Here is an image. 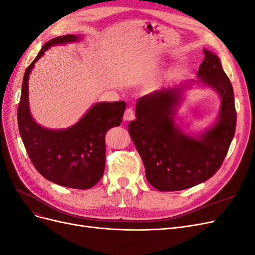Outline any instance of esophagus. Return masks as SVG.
Segmentation results:
<instances>
[{"label": "esophagus", "mask_w": 255, "mask_h": 255, "mask_svg": "<svg viewBox=\"0 0 255 255\" xmlns=\"http://www.w3.org/2000/svg\"><path fill=\"white\" fill-rule=\"evenodd\" d=\"M134 119H135V112L132 109H128L125 113V116H123V120L129 121Z\"/></svg>", "instance_id": "34e87169"}]
</instances>
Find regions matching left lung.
I'll return each mask as SVG.
<instances>
[{
  "instance_id": "obj_1",
  "label": "left lung",
  "mask_w": 255,
  "mask_h": 255,
  "mask_svg": "<svg viewBox=\"0 0 255 255\" xmlns=\"http://www.w3.org/2000/svg\"><path fill=\"white\" fill-rule=\"evenodd\" d=\"M198 79L164 88L138 99L136 119L128 133L142 159L145 176L159 191L183 190L203 183L218 171L235 134L234 92L219 57L206 49ZM203 84L221 97V110L214 125L200 135L184 133L176 125V107L183 90Z\"/></svg>"
}]
</instances>
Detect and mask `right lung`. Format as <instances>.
I'll return each mask as SVG.
<instances>
[{
	"label": "right lung",
	"mask_w": 255,
	"mask_h": 255,
	"mask_svg": "<svg viewBox=\"0 0 255 255\" xmlns=\"http://www.w3.org/2000/svg\"><path fill=\"white\" fill-rule=\"evenodd\" d=\"M81 38L72 34L53 38L26 68L18 106V126L28 156L43 177L60 186L89 189L104 173L105 135L112 128L120 126L126 102H98L74 126L60 129L38 125L28 103V78L36 61L53 45L76 42Z\"/></svg>",
	"instance_id": "1"
}]
</instances>
